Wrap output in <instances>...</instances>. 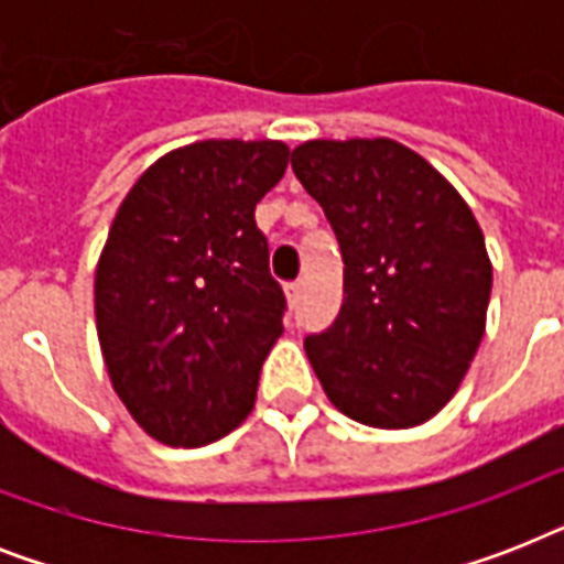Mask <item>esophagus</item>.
Masks as SVG:
<instances>
[{"mask_svg": "<svg viewBox=\"0 0 564 564\" xmlns=\"http://www.w3.org/2000/svg\"><path fill=\"white\" fill-rule=\"evenodd\" d=\"M283 290H286V301H290V307H295V304H299V301H301V292H304V281L286 283Z\"/></svg>", "mask_w": 564, "mask_h": 564, "instance_id": "1", "label": "esophagus"}]
</instances>
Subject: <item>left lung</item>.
<instances>
[{
    "instance_id": "8db88e82",
    "label": "left lung",
    "mask_w": 564,
    "mask_h": 564,
    "mask_svg": "<svg viewBox=\"0 0 564 564\" xmlns=\"http://www.w3.org/2000/svg\"><path fill=\"white\" fill-rule=\"evenodd\" d=\"M292 172L322 204L345 263V299L304 339L336 410L380 430L419 427L463 383L486 334L491 260L471 207L389 137L310 140Z\"/></svg>"
}]
</instances>
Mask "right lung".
Here are the masks:
<instances>
[{"label": "right lung", "mask_w": 564, "mask_h": 564, "mask_svg": "<svg viewBox=\"0 0 564 564\" xmlns=\"http://www.w3.org/2000/svg\"><path fill=\"white\" fill-rule=\"evenodd\" d=\"M286 163L281 140L181 145L113 216L93 286L101 357L131 419L163 445H210L254 410L286 310L254 207Z\"/></svg>", "instance_id": "right-lung-1"}]
</instances>
